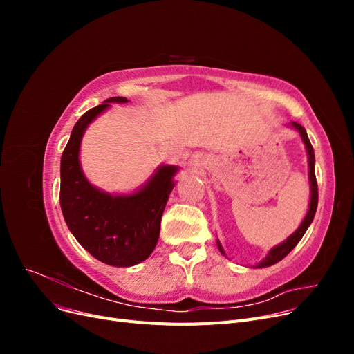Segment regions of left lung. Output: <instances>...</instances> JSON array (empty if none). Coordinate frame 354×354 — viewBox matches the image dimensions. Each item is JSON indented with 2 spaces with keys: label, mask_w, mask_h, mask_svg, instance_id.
I'll use <instances>...</instances> for the list:
<instances>
[{
  "label": "left lung",
  "mask_w": 354,
  "mask_h": 354,
  "mask_svg": "<svg viewBox=\"0 0 354 354\" xmlns=\"http://www.w3.org/2000/svg\"><path fill=\"white\" fill-rule=\"evenodd\" d=\"M292 127L297 128V130L299 131V134H301L303 137V142L306 145V149H307V153H308V168H310V186H312V198H310V205H308V212L307 216L304 217L301 226H299L291 236H289L283 243L274 246L273 250H270V252L267 254L266 259L257 266V267H269L277 261H281L282 259H285V257L291 252L295 245L301 241V238L304 236L306 230L308 229L310 224H312L313 218H315V214H316V209H317V181H316V173H315V152H313V146L312 143H310L308 140V136L304 130V127L301 124H297V122H292ZM218 248L221 251V254H224L221 245L218 243Z\"/></svg>",
  "instance_id": "1"
}]
</instances>
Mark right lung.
Returning <instances> with one entry per match:
<instances>
[{"label":"right lung","instance_id":"right-lung-1","mask_svg":"<svg viewBox=\"0 0 354 354\" xmlns=\"http://www.w3.org/2000/svg\"><path fill=\"white\" fill-rule=\"evenodd\" d=\"M113 102L128 100L111 97L85 112L75 124L60 160V207L82 248L104 264L128 267L142 263L155 250L177 168L160 167L142 190L130 196H111L85 180L78 159L82 134Z\"/></svg>","mask_w":354,"mask_h":354}]
</instances>
